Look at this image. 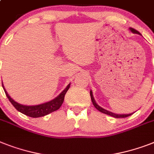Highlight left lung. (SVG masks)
I'll use <instances>...</instances> for the list:
<instances>
[{
    "label": "left lung",
    "mask_w": 154,
    "mask_h": 154,
    "mask_svg": "<svg viewBox=\"0 0 154 154\" xmlns=\"http://www.w3.org/2000/svg\"><path fill=\"white\" fill-rule=\"evenodd\" d=\"M129 30L131 31V32H132V33L140 35V33L138 32V31H136L135 29H134V28H132V27H130ZM90 96H91V100H92V103H93L94 107H96V108H97L98 111H100V112H102V113H104V114H106V115H108V116H112V117H115V118H125V117H128V116H131V115L133 114V113L116 114V113H114V112H110V111H107V110L104 109V108H103V107H100V106L97 104V103L96 102V100H95L94 97H93V95H92V90H90Z\"/></svg>",
    "instance_id": "left-lung-1"
}]
</instances>
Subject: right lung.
Instances as JSON below:
<instances>
[{
	"label": "right lung",
	"instance_id": "right-lung-1",
	"mask_svg": "<svg viewBox=\"0 0 154 154\" xmlns=\"http://www.w3.org/2000/svg\"><path fill=\"white\" fill-rule=\"evenodd\" d=\"M2 87H3L6 96L11 102V103L14 106L15 108L18 112H21L23 115H26L27 116L32 117V118H38V117L47 116L48 114L55 112V111L59 109L62 103H63V101H64L65 95L70 87V83L68 85L66 86V88L55 98H54L53 100L50 101H47V102H45V103L37 104V105H24V104L17 103L13 99L11 98V97L8 94V92L4 87L3 83H2Z\"/></svg>",
	"mask_w": 154,
	"mask_h": 154
}]
</instances>
